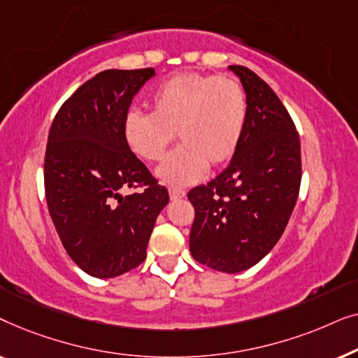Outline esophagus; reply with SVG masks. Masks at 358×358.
Wrapping results in <instances>:
<instances>
[{
    "label": "esophagus",
    "mask_w": 358,
    "mask_h": 358,
    "mask_svg": "<svg viewBox=\"0 0 358 358\" xmlns=\"http://www.w3.org/2000/svg\"><path fill=\"white\" fill-rule=\"evenodd\" d=\"M185 197V192L184 190H180V189H169V199L173 200H180V199H184Z\"/></svg>",
    "instance_id": "1"
}]
</instances>
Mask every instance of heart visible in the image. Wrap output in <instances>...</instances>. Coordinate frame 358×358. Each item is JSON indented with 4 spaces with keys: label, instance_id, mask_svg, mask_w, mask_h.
I'll return each instance as SVG.
<instances>
[{
    "label": "heart",
    "instance_id": "1",
    "mask_svg": "<svg viewBox=\"0 0 358 358\" xmlns=\"http://www.w3.org/2000/svg\"><path fill=\"white\" fill-rule=\"evenodd\" d=\"M153 112L130 110L122 131L129 150L143 161H158L173 143V153L156 169L171 187L199 182L207 168L227 164L236 153L246 124V92L229 76L179 73L161 83L151 96Z\"/></svg>",
    "mask_w": 358,
    "mask_h": 358
}]
</instances>
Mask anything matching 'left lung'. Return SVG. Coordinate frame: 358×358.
Masks as SVG:
<instances>
[{"label":"left lung","instance_id":"1","mask_svg":"<svg viewBox=\"0 0 358 358\" xmlns=\"http://www.w3.org/2000/svg\"><path fill=\"white\" fill-rule=\"evenodd\" d=\"M246 92L243 136L231 163L187 194L195 208L190 254L218 272L256 266L275 246L301 182L300 136L272 87L246 66L231 65Z\"/></svg>","mask_w":358,"mask_h":358}]
</instances>
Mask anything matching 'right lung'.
Here are the masks:
<instances>
[{
  "instance_id": "obj_1",
  "label": "right lung",
  "mask_w": 358,
  "mask_h": 358,
  "mask_svg": "<svg viewBox=\"0 0 358 358\" xmlns=\"http://www.w3.org/2000/svg\"><path fill=\"white\" fill-rule=\"evenodd\" d=\"M153 76V68L97 73L63 102L50 127L43 163L48 213L68 256L92 277L140 266L169 202L122 131L131 99ZM129 187L144 190L122 194Z\"/></svg>"
}]
</instances>
